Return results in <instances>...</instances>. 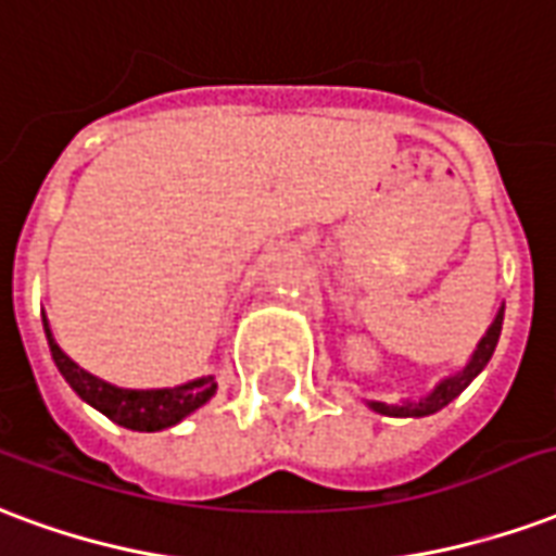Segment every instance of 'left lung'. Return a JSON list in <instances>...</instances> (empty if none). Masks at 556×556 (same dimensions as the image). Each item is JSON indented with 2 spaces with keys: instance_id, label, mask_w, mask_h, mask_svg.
I'll return each mask as SVG.
<instances>
[{
  "instance_id": "obj_1",
  "label": "left lung",
  "mask_w": 556,
  "mask_h": 556,
  "mask_svg": "<svg viewBox=\"0 0 556 556\" xmlns=\"http://www.w3.org/2000/svg\"><path fill=\"white\" fill-rule=\"evenodd\" d=\"M501 326H504V311H497L492 328L485 331V338L480 340V346H477V352H473L471 364H468L462 372H456V376L444 379V382H441L439 388L427 396V400H420V403H403V406L372 403V408L391 417H424V415H432V412H441V408L447 406V403H453V400H456V396H459L462 391L473 382V376L489 364L494 346H497V338H501Z\"/></svg>"
}]
</instances>
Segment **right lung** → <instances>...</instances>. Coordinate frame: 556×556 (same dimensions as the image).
Masks as SVG:
<instances>
[{"label":"right lung","instance_id":"1","mask_svg":"<svg viewBox=\"0 0 556 556\" xmlns=\"http://www.w3.org/2000/svg\"><path fill=\"white\" fill-rule=\"evenodd\" d=\"M47 328V340H50V352L55 367L62 370V376L71 382L76 394L83 396L85 403H91L100 408L109 420H115L121 427L139 429V432H156V429L174 427L177 420H184L186 415H192L194 408H201L216 394V379L204 376L194 382L177 384V388H162V391H127V388H115V384L97 379L91 372H85L79 364H73L59 343L52 340L50 326Z\"/></svg>","mask_w":556,"mask_h":556}]
</instances>
